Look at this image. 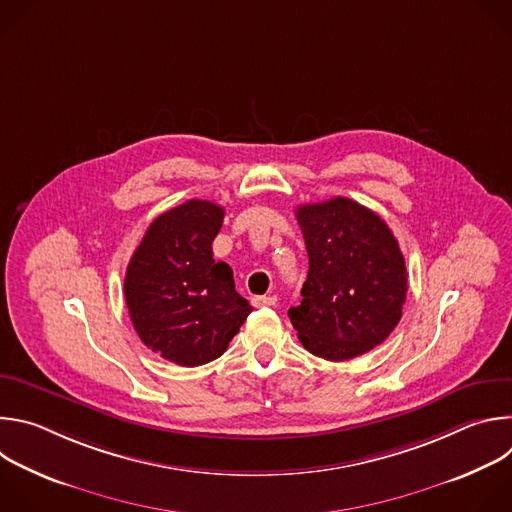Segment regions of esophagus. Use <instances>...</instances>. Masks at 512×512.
Here are the masks:
<instances>
[{
	"label": "esophagus",
	"instance_id": "1",
	"mask_svg": "<svg viewBox=\"0 0 512 512\" xmlns=\"http://www.w3.org/2000/svg\"><path fill=\"white\" fill-rule=\"evenodd\" d=\"M251 304H253L255 308H263V306H275V304H277V298H275V296H255V298L251 300Z\"/></svg>",
	"mask_w": 512,
	"mask_h": 512
}]
</instances>
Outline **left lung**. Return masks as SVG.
Returning a JSON list of instances; mask_svg holds the SVG:
<instances>
[{
	"instance_id": "1",
	"label": "left lung",
	"mask_w": 512,
	"mask_h": 512,
	"mask_svg": "<svg viewBox=\"0 0 512 512\" xmlns=\"http://www.w3.org/2000/svg\"><path fill=\"white\" fill-rule=\"evenodd\" d=\"M310 259L300 306L287 312L306 350L350 360L373 350L401 320L407 269L383 218L350 198L296 210Z\"/></svg>"
}]
</instances>
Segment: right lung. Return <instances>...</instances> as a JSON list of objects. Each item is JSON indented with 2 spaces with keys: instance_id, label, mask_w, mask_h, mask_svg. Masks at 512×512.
<instances>
[{
  "instance_id": "1",
  "label": "right lung",
  "mask_w": 512,
  "mask_h": 512,
  "mask_svg": "<svg viewBox=\"0 0 512 512\" xmlns=\"http://www.w3.org/2000/svg\"><path fill=\"white\" fill-rule=\"evenodd\" d=\"M225 210L188 200L145 231L125 273V302L141 342L180 367L221 356L247 316L233 269L212 259Z\"/></svg>"
}]
</instances>
